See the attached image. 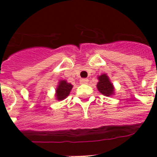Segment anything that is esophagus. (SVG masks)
Here are the masks:
<instances>
[{
  "label": "esophagus",
  "mask_w": 157,
  "mask_h": 157,
  "mask_svg": "<svg viewBox=\"0 0 157 157\" xmlns=\"http://www.w3.org/2000/svg\"><path fill=\"white\" fill-rule=\"evenodd\" d=\"M80 82H81V84H87L89 82V80L86 78H82L80 80Z\"/></svg>",
  "instance_id": "obj_1"
}]
</instances>
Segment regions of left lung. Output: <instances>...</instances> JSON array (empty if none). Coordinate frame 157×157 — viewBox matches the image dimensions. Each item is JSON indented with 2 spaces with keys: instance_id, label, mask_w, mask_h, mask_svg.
Segmentation results:
<instances>
[{
  "instance_id": "left-lung-1",
  "label": "left lung",
  "mask_w": 157,
  "mask_h": 157,
  "mask_svg": "<svg viewBox=\"0 0 157 157\" xmlns=\"http://www.w3.org/2000/svg\"><path fill=\"white\" fill-rule=\"evenodd\" d=\"M98 82L97 84V88L101 94L105 96H111L114 94V87L110 81L109 77L106 74H102L98 76Z\"/></svg>"
}]
</instances>
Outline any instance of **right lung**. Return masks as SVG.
<instances>
[{"label":"right lung","mask_w":157,"mask_h":157,"mask_svg":"<svg viewBox=\"0 0 157 157\" xmlns=\"http://www.w3.org/2000/svg\"><path fill=\"white\" fill-rule=\"evenodd\" d=\"M73 86L70 83H67L65 80L59 81L58 87L56 89V99L58 100H63L64 98H66L70 94L71 88Z\"/></svg>","instance_id":"right-lung-1"}]
</instances>
